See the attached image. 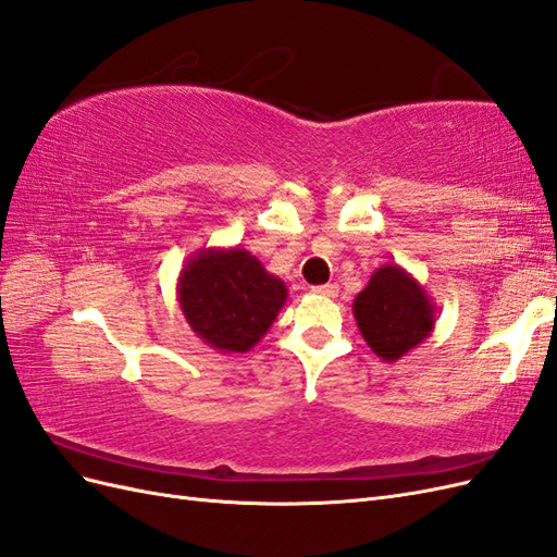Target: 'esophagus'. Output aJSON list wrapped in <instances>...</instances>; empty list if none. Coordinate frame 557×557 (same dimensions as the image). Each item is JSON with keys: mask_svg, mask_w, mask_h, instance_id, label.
Returning <instances> with one entry per match:
<instances>
[{"mask_svg": "<svg viewBox=\"0 0 557 557\" xmlns=\"http://www.w3.org/2000/svg\"><path fill=\"white\" fill-rule=\"evenodd\" d=\"M313 293L315 295H320V297H336V295H339V285H336V283H325V285H315V288H313Z\"/></svg>", "mask_w": 557, "mask_h": 557, "instance_id": "34e87169", "label": "esophagus"}]
</instances>
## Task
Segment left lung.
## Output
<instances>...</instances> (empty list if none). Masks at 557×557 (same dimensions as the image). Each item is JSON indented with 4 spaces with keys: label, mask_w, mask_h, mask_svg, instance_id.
<instances>
[{
    "label": "left lung",
    "mask_w": 557,
    "mask_h": 557,
    "mask_svg": "<svg viewBox=\"0 0 557 557\" xmlns=\"http://www.w3.org/2000/svg\"><path fill=\"white\" fill-rule=\"evenodd\" d=\"M434 311L423 285L399 264L379 267L352 301L360 334L385 362H397L428 339L436 323Z\"/></svg>",
    "instance_id": "left-lung-1"
}]
</instances>
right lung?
<instances>
[{
	"instance_id": "obj_1",
	"label": "right lung",
	"mask_w": 557,
	"mask_h": 557,
	"mask_svg": "<svg viewBox=\"0 0 557 557\" xmlns=\"http://www.w3.org/2000/svg\"><path fill=\"white\" fill-rule=\"evenodd\" d=\"M176 297L201 342L246 352L274 325L288 288L246 248H201L181 269Z\"/></svg>"
}]
</instances>
